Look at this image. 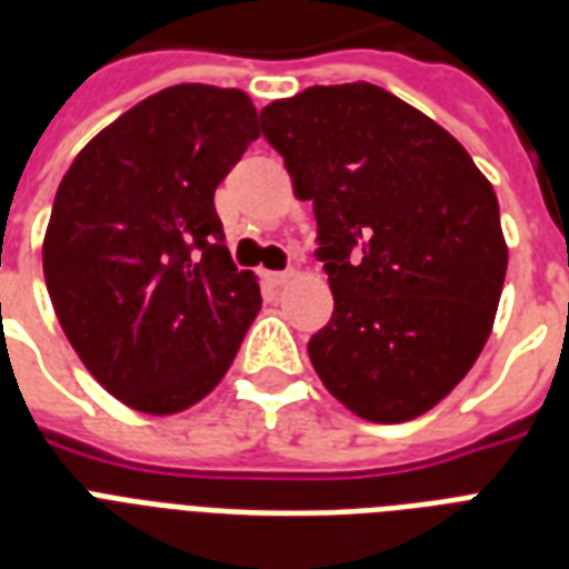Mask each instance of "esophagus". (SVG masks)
Segmentation results:
<instances>
[{
  "instance_id": "obj_1",
  "label": "esophagus",
  "mask_w": 569,
  "mask_h": 569,
  "mask_svg": "<svg viewBox=\"0 0 569 569\" xmlns=\"http://www.w3.org/2000/svg\"><path fill=\"white\" fill-rule=\"evenodd\" d=\"M266 277L271 286H286V283H292L295 271H268Z\"/></svg>"
}]
</instances>
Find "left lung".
Wrapping results in <instances>:
<instances>
[{
	"mask_svg": "<svg viewBox=\"0 0 569 569\" xmlns=\"http://www.w3.org/2000/svg\"><path fill=\"white\" fill-rule=\"evenodd\" d=\"M259 118L319 221L333 316L307 346L312 369L369 422L428 413L493 330L508 271L493 186L378 84H312Z\"/></svg>",
	"mask_w": 569,
	"mask_h": 569,
	"instance_id": "obj_1",
	"label": "left lung"
}]
</instances>
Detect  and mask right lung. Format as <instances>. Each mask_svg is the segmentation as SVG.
<instances>
[{
  "instance_id": "1",
  "label": "right lung",
  "mask_w": 569,
  "mask_h": 569,
  "mask_svg": "<svg viewBox=\"0 0 569 569\" xmlns=\"http://www.w3.org/2000/svg\"><path fill=\"white\" fill-rule=\"evenodd\" d=\"M239 88L173 84L93 136L56 191L43 277L84 369L141 413L212 392L262 298L232 266L214 189L257 141Z\"/></svg>"
}]
</instances>
